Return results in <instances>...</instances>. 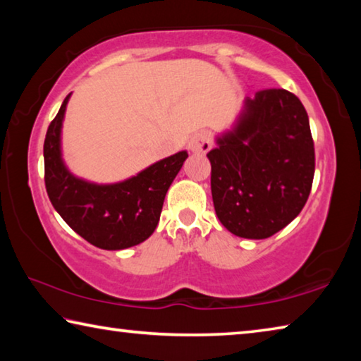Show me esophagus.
<instances>
[{"mask_svg": "<svg viewBox=\"0 0 361 361\" xmlns=\"http://www.w3.org/2000/svg\"><path fill=\"white\" fill-rule=\"evenodd\" d=\"M188 148L191 149L192 152H199V154H204V152L210 151L212 140L209 137V133H205V132L194 133V135L191 137V140H189Z\"/></svg>", "mask_w": 361, "mask_h": 361, "instance_id": "1", "label": "esophagus"}]
</instances>
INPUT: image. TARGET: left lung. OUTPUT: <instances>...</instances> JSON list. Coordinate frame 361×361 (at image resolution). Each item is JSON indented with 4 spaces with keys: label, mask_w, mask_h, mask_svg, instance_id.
I'll list each match as a JSON object with an SVG mask.
<instances>
[{
    "label": "left lung",
    "mask_w": 361,
    "mask_h": 361,
    "mask_svg": "<svg viewBox=\"0 0 361 361\" xmlns=\"http://www.w3.org/2000/svg\"><path fill=\"white\" fill-rule=\"evenodd\" d=\"M212 197L226 229L243 239H267L307 202L315 152L307 113L285 89L247 97L234 126L215 138Z\"/></svg>",
    "instance_id": "obj_1"
}]
</instances>
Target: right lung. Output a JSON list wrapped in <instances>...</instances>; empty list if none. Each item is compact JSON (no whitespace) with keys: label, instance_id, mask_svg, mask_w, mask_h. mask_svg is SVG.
<instances>
[{"label":"right lung","instance_id":"1","mask_svg":"<svg viewBox=\"0 0 361 361\" xmlns=\"http://www.w3.org/2000/svg\"><path fill=\"white\" fill-rule=\"evenodd\" d=\"M66 95L44 140V181L49 199L63 221L92 245L124 250L145 242L161 218L164 199L188 152L180 151L124 181L99 185L73 175L62 157Z\"/></svg>","mask_w":361,"mask_h":361}]
</instances>
